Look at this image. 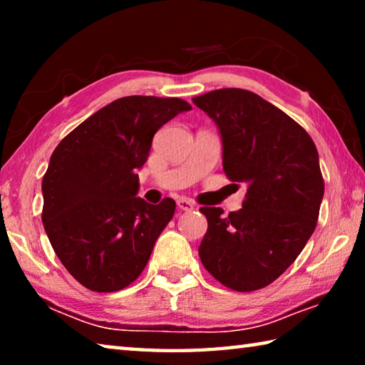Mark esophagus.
I'll use <instances>...</instances> for the list:
<instances>
[{"instance_id": "1", "label": "esophagus", "mask_w": 365, "mask_h": 365, "mask_svg": "<svg viewBox=\"0 0 365 365\" xmlns=\"http://www.w3.org/2000/svg\"><path fill=\"white\" fill-rule=\"evenodd\" d=\"M177 207L180 209V211H193L195 209V202L190 201V200H185V197H180V200H177Z\"/></svg>"}]
</instances>
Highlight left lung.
Masks as SVG:
<instances>
[{
  "instance_id": "left-lung-1",
  "label": "left lung",
  "mask_w": 365,
  "mask_h": 365,
  "mask_svg": "<svg viewBox=\"0 0 365 365\" xmlns=\"http://www.w3.org/2000/svg\"><path fill=\"white\" fill-rule=\"evenodd\" d=\"M193 103L219 127L225 175L248 187L243 207L228 217L220 207L200 209L207 219L201 262L235 292L261 289L294 262L317 225V148L298 122L252 91L214 90Z\"/></svg>"
}]
</instances>
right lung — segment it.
Masks as SVG:
<instances>
[{"label": "right lung", "mask_w": 365, "mask_h": 365, "mask_svg": "<svg viewBox=\"0 0 365 365\" xmlns=\"http://www.w3.org/2000/svg\"><path fill=\"white\" fill-rule=\"evenodd\" d=\"M191 106L180 98L125 96L83 120L53 151L41 220L54 252L85 288L119 292L138 279L175 201L137 196L153 137Z\"/></svg>", "instance_id": "1"}]
</instances>
